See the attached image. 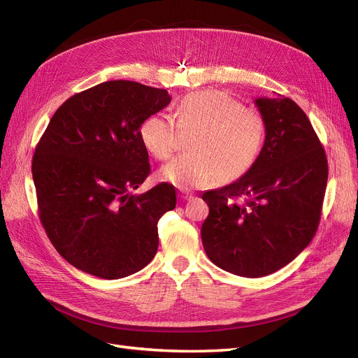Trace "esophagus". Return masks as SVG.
<instances>
[{
	"label": "esophagus",
	"mask_w": 358,
	"mask_h": 358,
	"mask_svg": "<svg viewBox=\"0 0 358 358\" xmlns=\"http://www.w3.org/2000/svg\"><path fill=\"white\" fill-rule=\"evenodd\" d=\"M179 196H180V200H189V199H192V194L189 191H185V189H182Z\"/></svg>",
	"instance_id": "1"
}]
</instances>
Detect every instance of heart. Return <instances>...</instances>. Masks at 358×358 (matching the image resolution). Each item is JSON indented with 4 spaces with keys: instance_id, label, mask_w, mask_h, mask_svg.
I'll use <instances>...</instances> for the list:
<instances>
[{
    "instance_id": "obj_1",
    "label": "heart",
    "mask_w": 358,
    "mask_h": 358,
    "mask_svg": "<svg viewBox=\"0 0 358 358\" xmlns=\"http://www.w3.org/2000/svg\"><path fill=\"white\" fill-rule=\"evenodd\" d=\"M173 119L155 113L138 128L140 142L157 159H169L179 149L180 134H191V154L169 162L162 180L179 188H201L242 178L254 166L266 137L264 117L221 91L187 95Z\"/></svg>"
}]
</instances>
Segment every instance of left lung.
Here are the masks:
<instances>
[{
	"mask_svg": "<svg viewBox=\"0 0 358 358\" xmlns=\"http://www.w3.org/2000/svg\"><path fill=\"white\" fill-rule=\"evenodd\" d=\"M266 122L254 166L230 185L203 194L209 215L201 242L210 262L245 278L291 263L320 225L329 164L306 113L279 95L257 99Z\"/></svg>",
	"mask_w": 358,
	"mask_h": 358,
	"instance_id": "8db88e82",
	"label": "left lung"
}]
</instances>
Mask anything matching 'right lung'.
<instances>
[{"label":"right lung","mask_w":358,"mask_h":358,"mask_svg":"<svg viewBox=\"0 0 358 358\" xmlns=\"http://www.w3.org/2000/svg\"><path fill=\"white\" fill-rule=\"evenodd\" d=\"M170 100L166 90L103 82L64 101L37 143L31 169L40 221L57 251L82 272L119 279L155 257L157 224L175 209V187L129 191L150 173L138 128Z\"/></svg>","instance_id":"right-lung-1"}]
</instances>
